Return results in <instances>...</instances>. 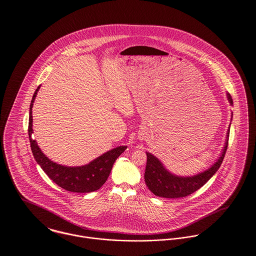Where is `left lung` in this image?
Masks as SVG:
<instances>
[{
	"label": "left lung",
	"instance_id": "obj_1",
	"mask_svg": "<svg viewBox=\"0 0 256 256\" xmlns=\"http://www.w3.org/2000/svg\"><path fill=\"white\" fill-rule=\"evenodd\" d=\"M227 99L232 106V99L227 93ZM232 118H230L232 122ZM230 124L226 134L224 147L218 159L209 168L194 176H178L168 170L164 164L153 154L146 152L147 163L144 172V180L149 190L156 196L163 198H180L188 196L203 186L220 168L227 151Z\"/></svg>",
	"mask_w": 256,
	"mask_h": 256
}]
</instances>
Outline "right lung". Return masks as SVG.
Returning <instances> with one entry per match:
<instances>
[{
	"instance_id": "add662e5",
	"label": "right lung",
	"mask_w": 256,
	"mask_h": 256,
	"mask_svg": "<svg viewBox=\"0 0 256 256\" xmlns=\"http://www.w3.org/2000/svg\"><path fill=\"white\" fill-rule=\"evenodd\" d=\"M40 86H38L34 92L29 108V142L34 159L55 184L68 192L86 194L99 190L106 182L114 161L128 148V146H118L95 158L88 164L76 167L60 165L49 159L42 152L37 142L32 138V108Z\"/></svg>"
}]
</instances>
